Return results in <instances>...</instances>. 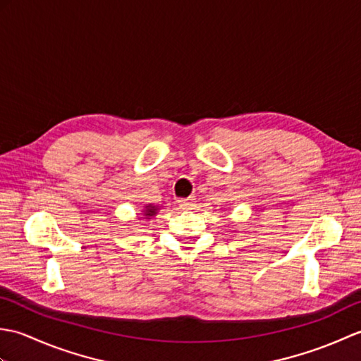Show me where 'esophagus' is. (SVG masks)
Returning a JSON list of instances; mask_svg holds the SVG:
<instances>
[{"label": "esophagus", "instance_id": "34e87169", "mask_svg": "<svg viewBox=\"0 0 361 361\" xmlns=\"http://www.w3.org/2000/svg\"><path fill=\"white\" fill-rule=\"evenodd\" d=\"M178 206L181 209H192L195 206L194 198H181V200H178Z\"/></svg>", "mask_w": 361, "mask_h": 361}]
</instances>
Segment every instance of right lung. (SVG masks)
I'll return each instance as SVG.
<instances>
[{
  "label": "right lung",
  "instance_id": "add662e5",
  "mask_svg": "<svg viewBox=\"0 0 361 361\" xmlns=\"http://www.w3.org/2000/svg\"><path fill=\"white\" fill-rule=\"evenodd\" d=\"M157 211H158V208H155V206H152V204L145 206V209H144V216H145V219H149V217H153V216H155Z\"/></svg>",
  "mask_w": 361,
  "mask_h": 361
}]
</instances>
